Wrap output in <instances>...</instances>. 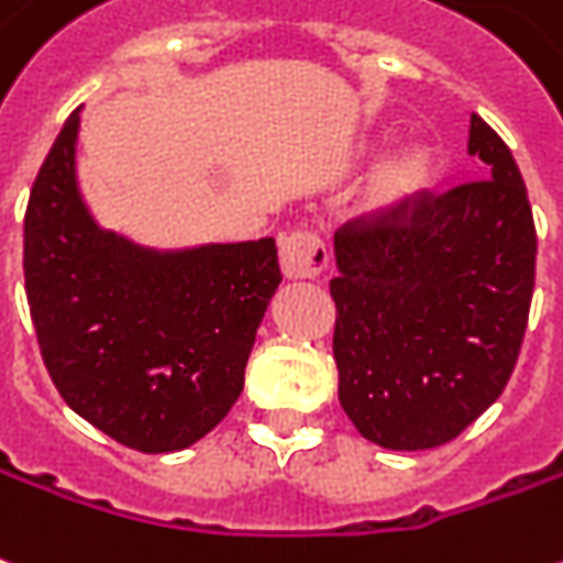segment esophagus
Segmentation results:
<instances>
[{"mask_svg": "<svg viewBox=\"0 0 563 563\" xmlns=\"http://www.w3.org/2000/svg\"><path fill=\"white\" fill-rule=\"evenodd\" d=\"M329 265V253L313 231H292L280 241V268L286 280H317Z\"/></svg>", "mask_w": 563, "mask_h": 563, "instance_id": "1", "label": "esophagus"}]
</instances>
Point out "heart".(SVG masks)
I'll list each match as a JSON object with an SVG mask.
<instances>
[{
    "label": "heart",
    "mask_w": 563,
    "mask_h": 563,
    "mask_svg": "<svg viewBox=\"0 0 563 563\" xmlns=\"http://www.w3.org/2000/svg\"><path fill=\"white\" fill-rule=\"evenodd\" d=\"M432 173H435V167H432L427 148H420V145L399 148L372 173L356 210L365 222L384 225V222L405 213L430 188Z\"/></svg>",
    "instance_id": "b5f03b06"
}]
</instances>
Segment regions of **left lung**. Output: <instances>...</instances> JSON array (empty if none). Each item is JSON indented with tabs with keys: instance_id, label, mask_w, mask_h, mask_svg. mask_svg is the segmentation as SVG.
<instances>
[{
	"instance_id": "obj_1",
	"label": "left lung",
	"mask_w": 563,
	"mask_h": 563,
	"mask_svg": "<svg viewBox=\"0 0 563 563\" xmlns=\"http://www.w3.org/2000/svg\"><path fill=\"white\" fill-rule=\"evenodd\" d=\"M487 179L427 195L384 225L335 234L338 399L368 442L457 439L512 375L537 268V228L512 152L470 118Z\"/></svg>"
}]
</instances>
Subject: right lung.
<instances>
[{"mask_svg":"<svg viewBox=\"0 0 563 563\" xmlns=\"http://www.w3.org/2000/svg\"><path fill=\"white\" fill-rule=\"evenodd\" d=\"M66 118L23 219V280L42 360L66 405L143 454L195 445L243 393L280 286L274 238L143 246L103 228L76 176Z\"/></svg>","mask_w":563,"mask_h":563,"instance_id":"1","label":"right lung"}]
</instances>
